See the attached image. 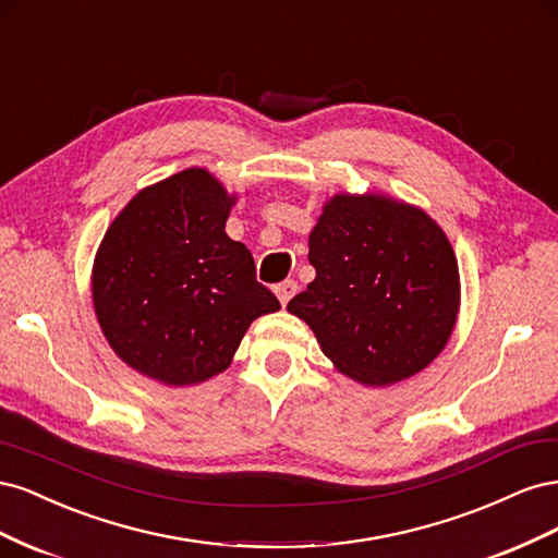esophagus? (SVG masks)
Listing matches in <instances>:
<instances>
[{
  "label": "esophagus",
  "instance_id": "obj_1",
  "mask_svg": "<svg viewBox=\"0 0 558 558\" xmlns=\"http://www.w3.org/2000/svg\"><path fill=\"white\" fill-rule=\"evenodd\" d=\"M275 293H277V298H279V302L281 305L286 307L291 302V298L298 293V283L293 281V279H289V281H281L279 286H275Z\"/></svg>",
  "mask_w": 558,
  "mask_h": 558
}]
</instances>
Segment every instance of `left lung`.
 Wrapping results in <instances>:
<instances>
[{
	"label": "left lung",
	"instance_id": "1",
	"mask_svg": "<svg viewBox=\"0 0 558 558\" xmlns=\"http://www.w3.org/2000/svg\"><path fill=\"white\" fill-rule=\"evenodd\" d=\"M316 279L289 302L342 375L384 388L428 367L461 307L459 260L424 209L335 193L310 232Z\"/></svg>",
	"mask_w": 558,
	"mask_h": 558
}]
</instances>
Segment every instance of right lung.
I'll return each mask as SVG.
<instances>
[{
	"instance_id": "add662e5",
	"label": "right lung",
	"mask_w": 558,
	"mask_h": 558,
	"mask_svg": "<svg viewBox=\"0 0 558 558\" xmlns=\"http://www.w3.org/2000/svg\"><path fill=\"white\" fill-rule=\"evenodd\" d=\"M234 205L209 170L189 167L146 185L107 228L93 307L134 373L174 388L207 381L230 367L253 320L281 310L251 251L228 238Z\"/></svg>"
}]
</instances>
